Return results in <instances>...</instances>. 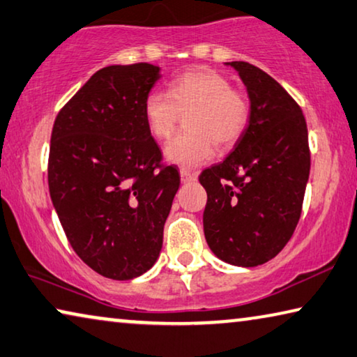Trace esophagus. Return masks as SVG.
Listing matches in <instances>:
<instances>
[{"label": "esophagus", "mask_w": 357, "mask_h": 357, "mask_svg": "<svg viewBox=\"0 0 357 357\" xmlns=\"http://www.w3.org/2000/svg\"><path fill=\"white\" fill-rule=\"evenodd\" d=\"M179 176H181V181H183L184 184H189V183H194V181L197 179V176L194 173L188 172V169H181L179 172Z\"/></svg>", "instance_id": "34e87169"}]
</instances>
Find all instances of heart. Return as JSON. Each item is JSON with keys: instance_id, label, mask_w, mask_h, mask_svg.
Segmentation results:
<instances>
[{"instance_id": "1", "label": "heart", "mask_w": 357, "mask_h": 357, "mask_svg": "<svg viewBox=\"0 0 357 357\" xmlns=\"http://www.w3.org/2000/svg\"><path fill=\"white\" fill-rule=\"evenodd\" d=\"M185 128L165 144V158L181 168H197L211 160L214 144L229 149L243 137L250 122V105L234 92L224 76L211 70H195L173 79L168 92L154 90L143 101L146 128L154 138L165 139L181 114H188Z\"/></svg>"}]
</instances>
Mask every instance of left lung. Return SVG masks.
<instances>
[{
  "instance_id": "left-lung-1",
  "label": "left lung",
  "mask_w": 357,
  "mask_h": 357,
  "mask_svg": "<svg viewBox=\"0 0 357 357\" xmlns=\"http://www.w3.org/2000/svg\"><path fill=\"white\" fill-rule=\"evenodd\" d=\"M238 73L250 97V122L234 151L200 174L208 194L205 238L214 256L257 267L291 240L310 176L303 112L273 77L246 61Z\"/></svg>"
}]
</instances>
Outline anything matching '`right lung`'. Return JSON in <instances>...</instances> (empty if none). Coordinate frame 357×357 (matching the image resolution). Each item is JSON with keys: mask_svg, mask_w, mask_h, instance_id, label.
Segmentation results:
<instances>
[{"mask_svg": "<svg viewBox=\"0 0 357 357\" xmlns=\"http://www.w3.org/2000/svg\"><path fill=\"white\" fill-rule=\"evenodd\" d=\"M160 66L112 65L84 84L55 119L49 192L73 250L97 273L127 281L160 256L179 189L143 119Z\"/></svg>", "mask_w": 357, "mask_h": 357, "instance_id": "add662e5", "label": "right lung"}]
</instances>
